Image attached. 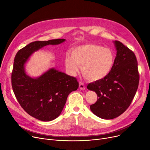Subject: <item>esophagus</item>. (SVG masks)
Here are the masks:
<instances>
[{"label": "esophagus", "instance_id": "34e87169", "mask_svg": "<svg viewBox=\"0 0 150 150\" xmlns=\"http://www.w3.org/2000/svg\"><path fill=\"white\" fill-rule=\"evenodd\" d=\"M79 88L81 90H84L86 89V86L83 83L80 82L79 83Z\"/></svg>", "mask_w": 150, "mask_h": 150}]
</instances>
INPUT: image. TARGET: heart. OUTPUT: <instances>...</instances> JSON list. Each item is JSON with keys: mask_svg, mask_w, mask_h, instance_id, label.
<instances>
[{"mask_svg": "<svg viewBox=\"0 0 150 150\" xmlns=\"http://www.w3.org/2000/svg\"><path fill=\"white\" fill-rule=\"evenodd\" d=\"M70 56L65 58V65L70 74L75 75L81 67V73L89 81L106 78L113 68L115 57L112 51L96 44H86L74 47Z\"/></svg>", "mask_w": 150, "mask_h": 150, "instance_id": "b5f03b06", "label": "heart"}]
</instances>
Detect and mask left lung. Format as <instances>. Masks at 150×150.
<instances>
[{
	"label": "left lung",
	"instance_id": "left-lung-1",
	"mask_svg": "<svg viewBox=\"0 0 150 150\" xmlns=\"http://www.w3.org/2000/svg\"><path fill=\"white\" fill-rule=\"evenodd\" d=\"M114 43L117 52L111 72L104 79L91 83L87 87L98 97L96 103L90 106L91 111L107 120L120 115L128 108L139 83L134 53L120 41Z\"/></svg>",
	"mask_w": 150,
	"mask_h": 150
}]
</instances>
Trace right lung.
<instances>
[{"label": "right lung", "instance_id": "right-lung-1", "mask_svg": "<svg viewBox=\"0 0 150 150\" xmlns=\"http://www.w3.org/2000/svg\"><path fill=\"white\" fill-rule=\"evenodd\" d=\"M64 39L35 41L19 50L14 58L11 85L14 95L23 110L30 115L44 122L53 120L62 112L69 94L76 91V78L51 69L41 76L26 75L24 64L34 52L47 45H57Z\"/></svg>", "mask_w": 150, "mask_h": 150}]
</instances>
